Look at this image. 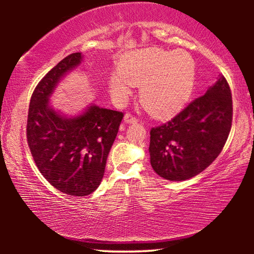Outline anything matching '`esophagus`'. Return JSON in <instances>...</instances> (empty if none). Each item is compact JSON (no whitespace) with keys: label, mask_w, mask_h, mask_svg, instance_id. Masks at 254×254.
Wrapping results in <instances>:
<instances>
[{"label":"esophagus","mask_w":254,"mask_h":254,"mask_svg":"<svg viewBox=\"0 0 254 254\" xmlns=\"http://www.w3.org/2000/svg\"><path fill=\"white\" fill-rule=\"evenodd\" d=\"M137 121H139V120H137L135 117H133V115H131L130 113L126 114V117H124V122L127 124H135L137 123Z\"/></svg>","instance_id":"1"}]
</instances>
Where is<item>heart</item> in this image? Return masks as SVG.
<instances>
[{"mask_svg":"<svg viewBox=\"0 0 254 254\" xmlns=\"http://www.w3.org/2000/svg\"><path fill=\"white\" fill-rule=\"evenodd\" d=\"M195 65L185 51L151 48L127 56L120 69L110 76V92L114 100L124 102L132 86L141 87L140 101L150 114L167 119L182 109L194 86Z\"/></svg>","mask_w":254,"mask_h":254,"instance_id":"1","label":"heart"}]
</instances>
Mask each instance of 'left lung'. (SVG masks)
Returning <instances> with one entry per match:
<instances>
[{
	"mask_svg": "<svg viewBox=\"0 0 254 254\" xmlns=\"http://www.w3.org/2000/svg\"><path fill=\"white\" fill-rule=\"evenodd\" d=\"M233 117L230 86L224 76L203 96L150 131V162L167 180L182 182L200 174L221 153Z\"/></svg>",
	"mask_w": 254,
	"mask_h": 254,
	"instance_id": "left-lung-1",
	"label": "left lung"
}]
</instances>
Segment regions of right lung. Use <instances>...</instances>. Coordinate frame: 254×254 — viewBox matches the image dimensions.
Returning a JSON list of instances; mask_svg holds the SVG:
<instances>
[{"mask_svg": "<svg viewBox=\"0 0 254 254\" xmlns=\"http://www.w3.org/2000/svg\"><path fill=\"white\" fill-rule=\"evenodd\" d=\"M81 60L80 53L67 56L39 81L30 101L27 124L28 144L38 169L69 196L89 195L100 186L123 119L122 112L95 104L76 117H67L50 105L60 80Z\"/></svg>", "mask_w": 254, "mask_h": 254, "instance_id": "1", "label": "right lung"}]
</instances>
